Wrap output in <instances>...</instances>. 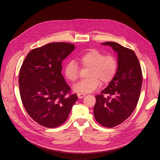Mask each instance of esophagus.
Here are the masks:
<instances>
[{
    "label": "esophagus",
    "mask_w": 160,
    "mask_h": 160,
    "mask_svg": "<svg viewBox=\"0 0 160 160\" xmlns=\"http://www.w3.org/2000/svg\"><path fill=\"white\" fill-rule=\"evenodd\" d=\"M78 97H79V98H83V97H85V94L83 93H78Z\"/></svg>",
    "instance_id": "obj_1"
}]
</instances>
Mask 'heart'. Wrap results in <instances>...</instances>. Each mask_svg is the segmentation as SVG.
<instances>
[{"mask_svg":"<svg viewBox=\"0 0 160 160\" xmlns=\"http://www.w3.org/2000/svg\"><path fill=\"white\" fill-rule=\"evenodd\" d=\"M106 68H107V65H102L100 67V70L98 71V74H97L98 77H102L103 74H104V72L106 71H105ZM93 90H94V89L93 88H86L84 89V92H86V93H91L93 91Z\"/></svg>","mask_w":160,"mask_h":160,"instance_id":"b5f03b06","label":"heart"}]
</instances>
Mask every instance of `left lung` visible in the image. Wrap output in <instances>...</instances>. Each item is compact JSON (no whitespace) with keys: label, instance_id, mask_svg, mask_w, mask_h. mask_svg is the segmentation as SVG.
Returning a JSON list of instances; mask_svg holds the SVG:
<instances>
[{"label":"left lung","instance_id":"1","mask_svg":"<svg viewBox=\"0 0 160 160\" xmlns=\"http://www.w3.org/2000/svg\"><path fill=\"white\" fill-rule=\"evenodd\" d=\"M74 48L65 42L50 43L32 50L21 65L19 85L22 104L31 118L44 127L62 124L78 100L62 74V62Z\"/></svg>","mask_w":160,"mask_h":160}]
</instances>
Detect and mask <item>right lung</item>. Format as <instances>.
Instances as JSON below:
<instances>
[{"label":"right lung","instance_id":"right-lung-1","mask_svg":"<svg viewBox=\"0 0 160 160\" xmlns=\"http://www.w3.org/2000/svg\"><path fill=\"white\" fill-rule=\"evenodd\" d=\"M102 45L110 46L117 53V69L110 84L96 96L94 117L100 124L112 128L127 119L135 110L141 89L142 71L132 50L115 42Z\"/></svg>","mask_w":160,"mask_h":160}]
</instances>
